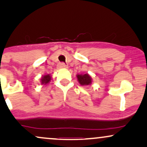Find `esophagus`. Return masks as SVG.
I'll return each instance as SVG.
<instances>
[{
  "instance_id": "obj_1",
  "label": "esophagus",
  "mask_w": 147,
  "mask_h": 147,
  "mask_svg": "<svg viewBox=\"0 0 147 147\" xmlns=\"http://www.w3.org/2000/svg\"><path fill=\"white\" fill-rule=\"evenodd\" d=\"M58 66H59V68H66L67 67V65H66L64 63H60Z\"/></svg>"
}]
</instances>
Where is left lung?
Returning <instances> with one entry per match:
<instances>
[{
    "mask_svg": "<svg viewBox=\"0 0 147 147\" xmlns=\"http://www.w3.org/2000/svg\"><path fill=\"white\" fill-rule=\"evenodd\" d=\"M77 78L78 82L82 86H88L92 83V78L88 74H84V75L78 74Z\"/></svg>",
    "mask_w": 147,
    "mask_h": 147,
    "instance_id": "1",
    "label": "left lung"
}]
</instances>
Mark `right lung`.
<instances>
[{"label": "right lung", "instance_id": "add662e5", "mask_svg": "<svg viewBox=\"0 0 147 147\" xmlns=\"http://www.w3.org/2000/svg\"><path fill=\"white\" fill-rule=\"evenodd\" d=\"M51 79V77L49 76V74H47V75H45L43 77H42V78L41 79V82L42 84H44V85H45V84H47L49 83L50 82V80Z\"/></svg>", "mask_w": 147, "mask_h": 147}]
</instances>
